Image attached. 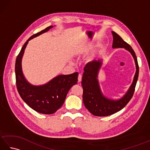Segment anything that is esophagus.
I'll list each match as a JSON object with an SVG mask.
<instances>
[{
	"instance_id": "1",
	"label": "esophagus",
	"mask_w": 150,
	"mask_h": 150,
	"mask_svg": "<svg viewBox=\"0 0 150 150\" xmlns=\"http://www.w3.org/2000/svg\"><path fill=\"white\" fill-rule=\"evenodd\" d=\"M81 80H82V75L81 74H79L78 81H79V82H81Z\"/></svg>"
}]
</instances>
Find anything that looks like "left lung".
<instances>
[{"mask_svg":"<svg viewBox=\"0 0 150 150\" xmlns=\"http://www.w3.org/2000/svg\"><path fill=\"white\" fill-rule=\"evenodd\" d=\"M111 33L113 37V48H124L131 53L135 62L136 72L131 86L126 93L120 99L114 100L104 96L98 84L97 77L102 65V60H94L86 65L81 82L83 88V103L86 109L93 115L97 117L111 115L125 107L134 93L139 77V68L134 51L117 33L114 31Z\"/></svg>","mask_w":150,"mask_h":150,"instance_id":"8db88e82","label":"left lung"}]
</instances>
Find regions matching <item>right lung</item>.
I'll use <instances>...</instances> for the list:
<instances>
[{"instance_id":"right-lung-1","label":"right lung","mask_w":150,"mask_h":150,"mask_svg":"<svg viewBox=\"0 0 150 150\" xmlns=\"http://www.w3.org/2000/svg\"><path fill=\"white\" fill-rule=\"evenodd\" d=\"M50 26L33 35L22 46L15 62V77L17 90L21 97L35 111L42 114H53L64 103L68 92L73 85L77 83V72L70 75H60L42 86L30 84L22 71V58L28 41L50 30Z\"/></svg>"}]
</instances>
